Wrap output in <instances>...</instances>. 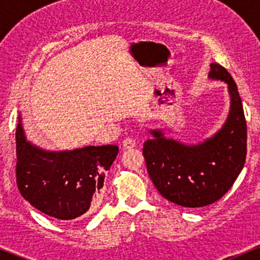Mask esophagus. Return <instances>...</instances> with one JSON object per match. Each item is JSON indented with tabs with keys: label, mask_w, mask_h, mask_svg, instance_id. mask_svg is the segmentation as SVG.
Masks as SVG:
<instances>
[{
	"label": "esophagus",
	"mask_w": 260,
	"mask_h": 260,
	"mask_svg": "<svg viewBox=\"0 0 260 260\" xmlns=\"http://www.w3.org/2000/svg\"><path fill=\"white\" fill-rule=\"evenodd\" d=\"M122 147H123L124 150H129V149L136 147V140L132 138H126L123 140V143H122Z\"/></svg>",
	"instance_id": "obj_1"
}]
</instances>
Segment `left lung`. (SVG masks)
Here are the masks:
<instances>
[{
  "label": "left lung",
  "mask_w": 260,
  "mask_h": 260,
  "mask_svg": "<svg viewBox=\"0 0 260 260\" xmlns=\"http://www.w3.org/2000/svg\"><path fill=\"white\" fill-rule=\"evenodd\" d=\"M209 78L228 84L230 112L223 126L198 144L165 137L161 128L149 129L153 138L143 147L154 186L168 201L186 208L213 204L232 187L247 154V123L237 85L222 66L210 64Z\"/></svg>",
  "instance_id": "8db88e82"
}]
</instances>
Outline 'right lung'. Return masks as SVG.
<instances>
[{
  "label": "right lung",
  "instance_id": "right-lung-1",
  "mask_svg": "<svg viewBox=\"0 0 260 260\" xmlns=\"http://www.w3.org/2000/svg\"><path fill=\"white\" fill-rule=\"evenodd\" d=\"M18 122L16 175L23 198L63 221L90 210L101 194L105 172L117 156V145L45 150L26 140L20 115Z\"/></svg>",
  "mask_w": 260,
  "mask_h": 260
}]
</instances>
